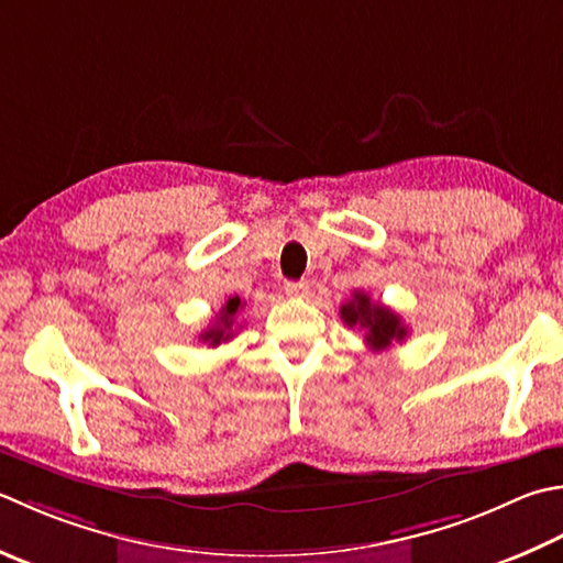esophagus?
<instances>
[{
	"label": "esophagus",
	"mask_w": 563,
	"mask_h": 563,
	"mask_svg": "<svg viewBox=\"0 0 563 563\" xmlns=\"http://www.w3.org/2000/svg\"><path fill=\"white\" fill-rule=\"evenodd\" d=\"M285 292H288V297H307V292H310V285H307L305 280H290V283H285Z\"/></svg>",
	"instance_id": "1"
}]
</instances>
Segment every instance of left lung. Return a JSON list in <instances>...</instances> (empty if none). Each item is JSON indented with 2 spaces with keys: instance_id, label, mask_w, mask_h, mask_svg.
Listing matches in <instances>:
<instances>
[{
  "instance_id": "left-lung-1",
  "label": "left lung",
  "mask_w": 563,
  "mask_h": 563,
  "mask_svg": "<svg viewBox=\"0 0 563 563\" xmlns=\"http://www.w3.org/2000/svg\"><path fill=\"white\" fill-rule=\"evenodd\" d=\"M339 314L346 327H361L366 332L363 341L371 351H385L393 341H405L407 336V327L400 314H395L390 307L373 302L361 290H356L349 302L341 305Z\"/></svg>"
}]
</instances>
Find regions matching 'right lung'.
I'll return each mask as SVG.
<instances>
[{"instance_id": "obj_1", "label": "right lung", "mask_w": 563, "mask_h": 563, "mask_svg": "<svg viewBox=\"0 0 563 563\" xmlns=\"http://www.w3.org/2000/svg\"><path fill=\"white\" fill-rule=\"evenodd\" d=\"M241 307H244V302L239 300V297H229V300L224 302L222 312L217 314L214 324L207 327L205 332L200 334V341H205L207 346H219V344H227L229 339H234V324H236V314Z\"/></svg>"}]
</instances>
